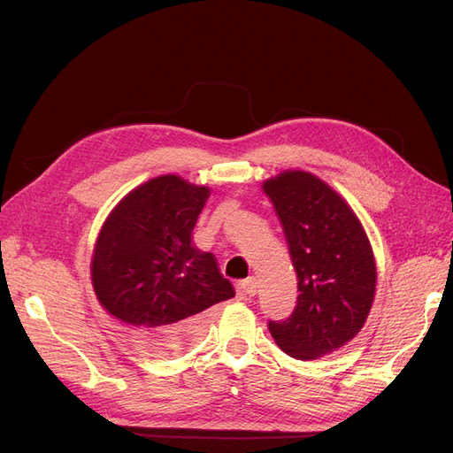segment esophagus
<instances>
[{
  "mask_svg": "<svg viewBox=\"0 0 453 453\" xmlns=\"http://www.w3.org/2000/svg\"><path fill=\"white\" fill-rule=\"evenodd\" d=\"M239 290L246 296H255L257 294V280L253 277H248L239 282Z\"/></svg>",
  "mask_w": 453,
  "mask_h": 453,
  "instance_id": "34e87169",
  "label": "esophagus"
}]
</instances>
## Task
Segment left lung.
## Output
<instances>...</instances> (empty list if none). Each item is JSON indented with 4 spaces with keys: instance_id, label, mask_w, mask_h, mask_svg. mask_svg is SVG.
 <instances>
[{
    "instance_id": "1",
    "label": "left lung",
    "mask_w": 453,
    "mask_h": 453,
    "mask_svg": "<svg viewBox=\"0 0 453 453\" xmlns=\"http://www.w3.org/2000/svg\"><path fill=\"white\" fill-rule=\"evenodd\" d=\"M287 236L297 273V304L268 328L280 350L318 360L349 343L367 321L376 263L350 205L312 173L284 171L263 183Z\"/></svg>"
}]
</instances>
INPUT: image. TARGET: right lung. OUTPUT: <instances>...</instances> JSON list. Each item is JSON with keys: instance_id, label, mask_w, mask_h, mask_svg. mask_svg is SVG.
<instances>
[{"instance_id": "obj_1", "label": "right lung", "mask_w": 453, "mask_h": 453, "mask_svg": "<svg viewBox=\"0 0 453 453\" xmlns=\"http://www.w3.org/2000/svg\"><path fill=\"white\" fill-rule=\"evenodd\" d=\"M209 195L176 174L152 178L110 211L95 242V296L149 354L185 352L200 340L207 308L234 297L214 255L193 244Z\"/></svg>"}]
</instances>
